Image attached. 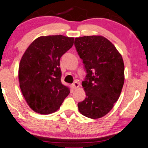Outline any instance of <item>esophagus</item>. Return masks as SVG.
Segmentation results:
<instances>
[{
	"mask_svg": "<svg viewBox=\"0 0 148 148\" xmlns=\"http://www.w3.org/2000/svg\"><path fill=\"white\" fill-rule=\"evenodd\" d=\"M79 83H78L77 81H75V82H74L73 84H72V86H73V89L77 88L78 87H79Z\"/></svg>",
	"mask_w": 148,
	"mask_h": 148,
	"instance_id": "1",
	"label": "esophagus"
}]
</instances>
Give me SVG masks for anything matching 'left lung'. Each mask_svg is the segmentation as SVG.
Segmentation results:
<instances>
[{
    "label": "left lung",
    "mask_w": 148,
    "mask_h": 148,
    "mask_svg": "<svg viewBox=\"0 0 148 148\" xmlns=\"http://www.w3.org/2000/svg\"><path fill=\"white\" fill-rule=\"evenodd\" d=\"M76 50L86 70L82 86L86 98L77 106L81 114L96 119L108 114L118 100L125 82L122 56L102 36L75 39Z\"/></svg>",
    "instance_id": "1"
}]
</instances>
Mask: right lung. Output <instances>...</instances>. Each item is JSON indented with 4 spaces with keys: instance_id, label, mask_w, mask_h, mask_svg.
<instances>
[{
    "instance_id": "obj_1",
    "label": "right lung",
    "mask_w": 148,
    "mask_h": 148,
    "mask_svg": "<svg viewBox=\"0 0 148 148\" xmlns=\"http://www.w3.org/2000/svg\"><path fill=\"white\" fill-rule=\"evenodd\" d=\"M74 38L40 36L20 60L19 82L22 94L34 112L48 114L60 108L70 90L60 81V58L73 45Z\"/></svg>"
}]
</instances>
